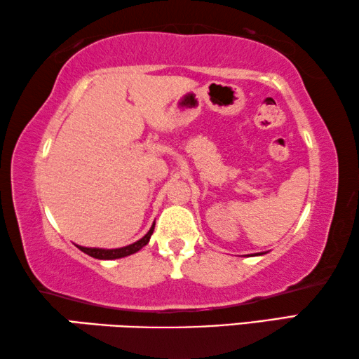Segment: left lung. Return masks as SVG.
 I'll return each instance as SVG.
<instances>
[{"instance_id": "left-lung-1", "label": "left lung", "mask_w": 359, "mask_h": 359, "mask_svg": "<svg viewBox=\"0 0 359 359\" xmlns=\"http://www.w3.org/2000/svg\"><path fill=\"white\" fill-rule=\"evenodd\" d=\"M255 255H257V254H255Z\"/></svg>"}]
</instances>
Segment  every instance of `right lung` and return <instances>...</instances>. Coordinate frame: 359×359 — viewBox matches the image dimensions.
Returning <instances> with one entry per match:
<instances>
[{
    "instance_id": "add662e5",
    "label": "right lung",
    "mask_w": 359,
    "mask_h": 359,
    "mask_svg": "<svg viewBox=\"0 0 359 359\" xmlns=\"http://www.w3.org/2000/svg\"><path fill=\"white\" fill-rule=\"evenodd\" d=\"M153 230H155V224L151 225V229L149 230V233L144 238H140L139 241H135L133 244H129V246H124V248H118V249H100V248H84V246H78L79 251H83L84 254L90 255V257L94 259H99V260H113V259H121V257H126V255L130 254H135L137 251H140L142 248L147 246L150 241V236Z\"/></svg>"
}]
</instances>
